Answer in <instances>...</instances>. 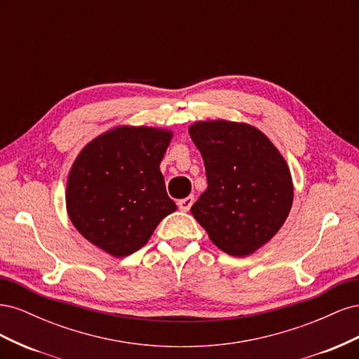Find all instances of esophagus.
Listing matches in <instances>:
<instances>
[{"label":"esophagus","instance_id":"34e87169","mask_svg":"<svg viewBox=\"0 0 359 359\" xmlns=\"http://www.w3.org/2000/svg\"><path fill=\"white\" fill-rule=\"evenodd\" d=\"M193 202H194V198L193 196H189V198H184V199H181V201H178V208L181 210V211H184V212H187L190 208H191V205H193Z\"/></svg>","mask_w":359,"mask_h":359}]
</instances>
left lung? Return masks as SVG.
I'll list each match as a JSON object with an SVG mask.
<instances>
[{
  "mask_svg": "<svg viewBox=\"0 0 359 359\" xmlns=\"http://www.w3.org/2000/svg\"><path fill=\"white\" fill-rule=\"evenodd\" d=\"M208 189L191 214L224 253L244 257L268 244L285 224L293 202L287 161L252 124L206 119L190 124Z\"/></svg>",
  "mask_w": 359,
  "mask_h": 359,
  "instance_id": "1",
  "label": "left lung"
}]
</instances>
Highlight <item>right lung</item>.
Returning a JSON list of instances; mask_svg holds the SVG:
<instances>
[{
	"label": "right lung",
	"instance_id": "1",
	"mask_svg": "<svg viewBox=\"0 0 359 359\" xmlns=\"http://www.w3.org/2000/svg\"><path fill=\"white\" fill-rule=\"evenodd\" d=\"M172 137L163 127L116 126L81 149L67 177L66 208L85 240L124 257L177 211L160 170Z\"/></svg>",
	"mask_w": 359,
	"mask_h": 359
}]
</instances>
